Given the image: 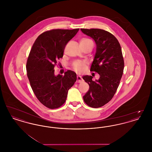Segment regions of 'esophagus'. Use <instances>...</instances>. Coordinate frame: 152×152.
I'll return each instance as SVG.
<instances>
[{"instance_id":"esophagus-1","label":"esophagus","mask_w":152,"mask_h":152,"mask_svg":"<svg viewBox=\"0 0 152 152\" xmlns=\"http://www.w3.org/2000/svg\"><path fill=\"white\" fill-rule=\"evenodd\" d=\"M83 79H82V77H81V76H77V83H82V82H83Z\"/></svg>"}]
</instances>
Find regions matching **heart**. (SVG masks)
I'll return each mask as SVG.
<instances>
[{
	"label": "heart",
	"mask_w": 152,
	"mask_h": 152,
	"mask_svg": "<svg viewBox=\"0 0 152 152\" xmlns=\"http://www.w3.org/2000/svg\"><path fill=\"white\" fill-rule=\"evenodd\" d=\"M80 44L88 45L89 44H94L93 42L88 38H83L81 40ZM87 65V62L86 61L77 60L75 61L72 65L73 69L77 73H82L84 72Z\"/></svg>",
	"instance_id": "b5f03b06"
}]
</instances>
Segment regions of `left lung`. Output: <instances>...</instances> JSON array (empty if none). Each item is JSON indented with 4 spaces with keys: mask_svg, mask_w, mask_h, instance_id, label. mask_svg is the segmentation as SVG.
<instances>
[{
    "mask_svg": "<svg viewBox=\"0 0 152 152\" xmlns=\"http://www.w3.org/2000/svg\"><path fill=\"white\" fill-rule=\"evenodd\" d=\"M81 30L93 38L96 44L91 71L98 73L100 78L93 81L92 76L86 75L83 79L89 86V91L83 96L84 101L90 107L97 108L112 100L120 84L124 68L121 48L116 37L105 30Z\"/></svg>",
    "mask_w": 152,
    "mask_h": 152,
    "instance_id": "left-lung-1",
    "label": "left lung"
}]
</instances>
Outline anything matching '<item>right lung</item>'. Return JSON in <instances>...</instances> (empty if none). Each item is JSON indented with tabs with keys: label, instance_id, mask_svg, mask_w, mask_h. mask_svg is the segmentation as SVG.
I'll list each match as a JSON object with an SVG mask.
<instances>
[{
	"label": "right lung",
	"instance_id": "1",
	"mask_svg": "<svg viewBox=\"0 0 152 152\" xmlns=\"http://www.w3.org/2000/svg\"><path fill=\"white\" fill-rule=\"evenodd\" d=\"M79 30L45 31L37 37L29 52L26 69L31 87L38 100L48 108H58L65 103L68 91L77 79L71 70L56 76L54 68L63 58L66 44Z\"/></svg>",
	"mask_w": 152,
	"mask_h": 152
}]
</instances>
